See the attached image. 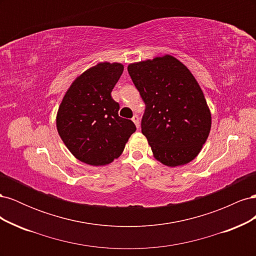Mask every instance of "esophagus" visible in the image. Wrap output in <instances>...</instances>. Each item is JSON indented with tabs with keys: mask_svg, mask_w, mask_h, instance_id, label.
Instances as JSON below:
<instances>
[{
	"mask_svg": "<svg viewBox=\"0 0 256 256\" xmlns=\"http://www.w3.org/2000/svg\"><path fill=\"white\" fill-rule=\"evenodd\" d=\"M132 122L136 124V128H138V129L140 128V120H138V116L136 114H134V115Z\"/></svg>",
	"mask_w": 256,
	"mask_h": 256,
	"instance_id": "obj_1",
	"label": "esophagus"
}]
</instances>
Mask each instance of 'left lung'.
Instances as JSON below:
<instances>
[{
  "instance_id": "1",
  "label": "left lung",
  "mask_w": 256,
  "mask_h": 256,
  "mask_svg": "<svg viewBox=\"0 0 256 256\" xmlns=\"http://www.w3.org/2000/svg\"><path fill=\"white\" fill-rule=\"evenodd\" d=\"M145 102L141 128L162 164H189L202 150L212 114L198 81L180 60L166 54L128 65Z\"/></svg>"
}]
</instances>
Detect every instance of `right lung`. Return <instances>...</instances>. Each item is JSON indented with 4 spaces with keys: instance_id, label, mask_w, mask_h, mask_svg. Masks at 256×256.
Returning <instances> with one entry per match:
<instances>
[{
    "instance_id": "obj_1",
    "label": "right lung",
    "mask_w": 256,
    "mask_h": 256,
    "mask_svg": "<svg viewBox=\"0 0 256 256\" xmlns=\"http://www.w3.org/2000/svg\"><path fill=\"white\" fill-rule=\"evenodd\" d=\"M124 72L120 63L102 62L78 76L62 100L58 132L74 156L90 166H106L118 159L136 125L120 118V104L111 92Z\"/></svg>"
}]
</instances>
